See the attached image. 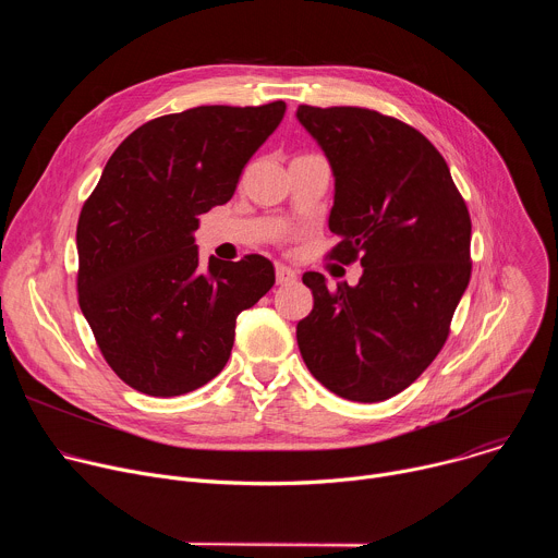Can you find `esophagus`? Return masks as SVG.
<instances>
[{"instance_id": "obj_1", "label": "esophagus", "mask_w": 558, "mask_h": 558, "mask_svg": "<svg viewBox=\"0 0 558 558\" xmlns=\"http://www.w3.org/2000/svg\"><path fill=\"white\" fill-rule=\"evenodd\" d=\"M295 280H298V271H295V269H291V267H287V265H278V267H276V282H278L280 287L293 284Z\"/></svg>"}]
</instances>
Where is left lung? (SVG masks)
Returning <instances> with one entry per match:
<instances>
[{"label":"left lung","instance_id":"left-lung-1","mask_svg":"<svg viewBox=\"0 0 558 558\" xmlns=\"http://www.w3.org/2000/svg\"><path fill=\"white\" fill-rule=\"evenodd\" d=\"M336 179L331 258H360L355 287L306 271L313 308L295 338L311 375L351 402L411 386L441 351L470 280V216L444 156L415 128L364 108L295 112Z\"/></svg>","mask_w":558,"mask_h":558}]
</instances>
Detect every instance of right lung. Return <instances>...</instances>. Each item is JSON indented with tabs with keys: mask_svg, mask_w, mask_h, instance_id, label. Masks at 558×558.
<instances>
[{
	"mask_svg": "<svg viewBox=\"0 0 558 558\" xmlns=\"http://www.w3.org/2000/svg\"><path fill=\"white\" fill-rule=\"evenodd\" d=\"M201 106L154 119L110 156L76 225L78 306L110 368L151 397L214 379L235 317L276 282L271 260L198 258L201 216L225 205L256 149L284 117Z\"/></svg>",
	"mask_w": 558,
	"mask_h": 558,
	"instance_id": "right-lung-1",
	"label": "right lung"
}]
</instances>
